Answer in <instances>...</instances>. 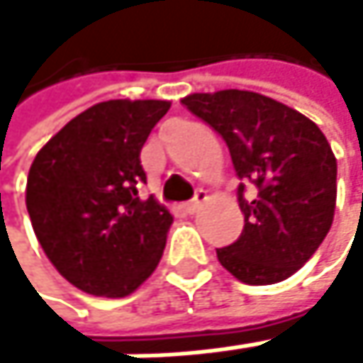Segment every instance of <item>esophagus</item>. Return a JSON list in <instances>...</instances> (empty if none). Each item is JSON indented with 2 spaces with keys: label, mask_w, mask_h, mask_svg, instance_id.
<instances>
[{
  "label": "esophagus",
  "mask_w": 363,
  "mask_h": 363,
  "mask_svg": "<svg viewBox=\"0 0 363 363\" xmlns=\"http://www.w3.org/2000/svg\"><path fill=\"white\" fill-rule=\"evenodd\" d=\"M204 200H206V191H204V189H198L196 196H194V200H189V202L185 204V211H187V213H196L198 208L202 206Z\"/></svg>",
  "instance_id": "1"
}]
</instances>
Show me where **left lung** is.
I'll return each instance as SVG.
<instances>
[{
  "label": "left lung",
  "mask_w": 363,
  "mask_h": 363,
  "mask_svg": "<svg viewBox=\"0 0 363 363\" xmlns=\"http://www.w3.org/2000/svg\"><path fill=\"white\" fill-rule=\"evenodd\" d=\"M180 102L222 135L242 180L244 230L218 248L220 263L248 285L285 281L333 224L337 163L327 137L303 113L252 91L194 93ZM246 184L255 185L250 201Z\"/></svg>",
  "instance_id": "1"
}]
</instances>
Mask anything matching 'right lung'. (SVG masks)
Wrapping results in <instances>:
<instances>
[{
  "label": "right lung",
  "instance_id": "add662e5",
  "mask_svg": "<svg viewBox=\"0 0 363 363\" xmlns=\"http://www.w3.org/2000/svg\"><path fill=\"white\" fill-rule=\"evenodd\" d=\"M165 100L100 102L60 128L34 157L26 204L54 268L93 296L121 298L157 270L172 213L145 183L141 147L169 111Z\"/></svg>",
  "mask_w": 363,
  "mask_h": 363
}]
</instances>
